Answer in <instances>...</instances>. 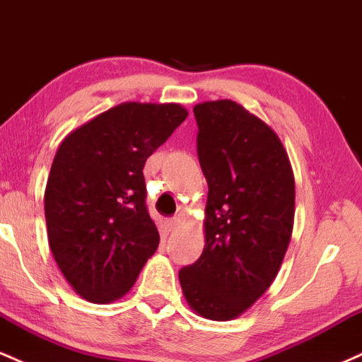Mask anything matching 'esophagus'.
<instances>
[{
    "instance_id": "obj_1",
    "label": "esophagus",
    "mask_w": 362,
    "mask_h": 362,
    "mask_svg": "<svg viewBox=\"0 0 362 362\" xmlns=\"http://www.w3.org/2000/svg\"><path fill=\"white\" fill-rule=\"evenodd\" d=\"M167 226H168V231H175V230H178V226H180V219H178V218L170 219V221L167 223Z\"/></svg>"
}]
</instances>
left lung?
I'll use <instances>...</instances> for the list:
<instances>
[{"instance_id": "left-lung-1", "label": "left lung", "mask_w": 362, "mask_h": 362, "mask_svg": "<svg viewBox=\"0 0 362 362\" xmlns=\"http://www.w3.org/2000/svg\"><path fill=\"white\" fill-rule=\"evenodd\" d=\"M197 155L209 192L201 257L178 272L189 306L224 322L279 272L294 224V175L279 136L233 100L197 103Z\"/></svg>"}]
</instances>
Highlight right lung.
Here are the masks:
<instances>
[{
    "instance_id": "obj_1",
    "label": "right lung",
    "mask_w": 362,
    "mask_h": 362,
    "mask_svg": "<svg viewBox=\"0 0 362 362\" xmlns=\"http://www.w3.org/2000/svg\"><path fill=\"white\" fill-rule=\"evenodd\" d=\"M180 103L126 102L69 132L44 194L49 247L74 293L110 303L134 286L160 243L143 168L187 119Z\"/></svg>"
}]
</instances>
